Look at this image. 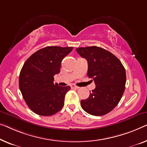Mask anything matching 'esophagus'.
Instances as JSON below:
<instances>
[{"mask_svg":"<svg viewBox=\"0 0 147 147\" xmlns=\"http://www.w3.org/2000/svg\"><path fill=\"white\" fill-rule=\"evenodd\" d=\"M71 88L72 89H78V88H78V86H75V85H74V84L71 85Z\"/></svg>","mask_w":147,"mask_h":147,"instance_id":"1","label":"esophagus"}]
</instances>
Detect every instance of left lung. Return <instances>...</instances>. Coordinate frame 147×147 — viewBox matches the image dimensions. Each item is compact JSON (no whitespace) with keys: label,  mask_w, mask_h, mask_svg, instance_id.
Wrapping results in <instances>:
<instances>
[{"label":"left lung","mask_w":147,"mask_h":147,"mask_svg":"<svg viewBox=\"0 0 147 147\" xmlns=\"http://www.w3.org/2000/svg\"><path fill=\"white\" fill-rule=\"evenodd\" d=\"M76 50L87 60L88 76L96 84L89 97L81 100V107L90 115H106L115 108L123 94L125 69L114 55L103 48L92 46Z\"/></svg>","instance_id":"left-lung-1"}]
</instances>
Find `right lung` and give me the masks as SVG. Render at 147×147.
I'll return each instance as SVG.
<instances>
[{"label":"right lung","instance_id":"add662e5","mask_svg":"<svg viewBox=\"0 0 147 147\" xmlns=\"http://www.w3.org/2000/svg\"><path fill=\"white\" fill-rule=\"evenodd\" d=\"M73 47L48 46L32 55L24 64L19 87L29 108L39 115L55 114L64 106L65 96L71 87L53 83L60 73L61 62Z\"/></svg>","mask_w":147,"mask_h":147}]
</instances>
